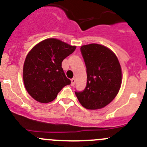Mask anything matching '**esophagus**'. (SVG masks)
<instances>
[{"label":"esophagus","mask_w":147,"mask_h":147,"mask_svg":"<svg viewBox=\"0 0 147 147\" xmlns=\"http://www.w3.org/2000/svg\"><path fill=\"white\" fill-rule=\"evenodd\" d=\"M75 82H76V79H75V78H72V79L71 80V85L72 86L75 85Z\"/></svg>","instance_id":"1"}]
</instances>
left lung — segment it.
I'll return each mask as SVG.
<instances>
[{"label":"left lung","mask_w":147,"mask_h":147,"mask_svg":"<svg viewBox=\"0 0 147 147\" xmlns=\"http://www.w3.org/2000/svg\"><path fill=\"white\" fill-rule=\"evenodd\" d=\"M80 50L87 68V85L82 92H75V94L86 109H101L119 92L121 84L119 60L112 50L99 44L82 45Z\"/></svg>","instance_id":"obj_1"}]
</instances>
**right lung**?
<instances>
[{
  "instance_id": "obj_1",
  "label": "right lung",
  "mask_w": 147,
  "mask_h": 147,
  "mask_svg": "<svg viewBox=\"0 0 147 147\" xmlns=\"http://www.w3.org/2000/svg\"><path fill=\"white\" fill-rule=\"evenodd\" d=\"M75 49L76 46L48 38L28 53L23 65V78L26 90L34 100L41 103L53 101L60 90L70 84L62 67V62Z\"/></svg>"
}]
</instances>
